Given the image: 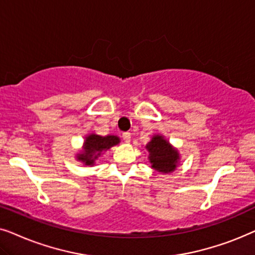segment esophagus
<instances>
[{
  "label": "esophagus",
  "mask_w": 255,
  "mask_h": 255,
  "mask_svg": "<svg viewBox=\"0 0 255 255\" xmlns=\"http://www.w3.org/2000/svg\"><path fill=\"white\" fill-rule=\"evenodd\" d=\"M122 137H124L126 143H129L130 138H131V134L129 133V131H126V133L122 134Z\"/></svg>",
  "instance_id": "obj_1"
}]
</instances>
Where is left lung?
<instances>
[{"instance_id":"obj_1","label":"left lung","mask_w":255,"mask_h":255,"mask_svg":"<svg viewBox=\"0 0 255 255\" xmlns=\"http://www.w3.org/2000/svg\"><path fill=\"white\" fill-rule=\"evenodd\" d=\"M145 149L149 152L148 158L151 163V168L158 172L169 174L178 165L179 154L177 149L172 148V145L162 135H154L145 145Z\"/></svg>"}]
</instances>
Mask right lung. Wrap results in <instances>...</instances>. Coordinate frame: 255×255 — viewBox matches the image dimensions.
<instances>
[{"mask_svg":"<svg viewBox=\"0 0 255 255\" xmlns=\"http://www.w3.org/2000/svg\"><path fill=\"white\" fill-rule=\"evenodd\" d=\"M119 142H120V138L115 135H106V136L97 134L87 135L85 137L83 151L77 155V159L83 162L85 165H93L94 161L99 157L101 152L113 145H117Z\"/></svg>","mask_w":255,"mask_h":255,"instance_id":"obj_1","label":"right lung"}]
</instances>
